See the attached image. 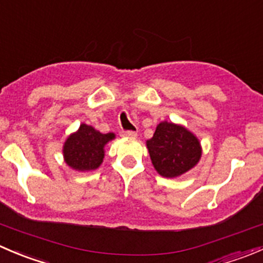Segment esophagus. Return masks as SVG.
<instances>
[{"mask_svg": "<svg viewBox=\"0 0 263 263\" xmlns=\"http://www.w3.org/2000/svg\"><path fill=\"white\" fill-rule=\"evenodd\" d=\"M121 136H123V137H136L137 132L136 131H122Z\"/></svg>", "mask_w": 263, "mask_h": 263, "instance_id": "1", "label": "esophagus"}]
</instances>
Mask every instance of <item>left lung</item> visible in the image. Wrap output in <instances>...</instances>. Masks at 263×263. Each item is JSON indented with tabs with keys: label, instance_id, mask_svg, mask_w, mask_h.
<instances>
[{
	"label": "left lung",
	"instance_id": "left-lung-1",
	"mask_svg": "<svg viewBox=\"0 0 263 263\" xmlns=\"http://www.w3.org/2000/svg\"><path fill=\"white\" fill-rule=\"evenodd\" d=\"M146 146L154 168L165 178H176L191 171L202 154L200 141L192 132L166 121L158 124Z\"/></svg>",
	"mask_w": 263,
	"mask_h": 263
}]
</instances>
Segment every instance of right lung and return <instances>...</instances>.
Masks as SVG:
<instances>
[{"mask_svg":"<svg viewBox=\"0 0 263 263\" xmlns=\"http://www.w3.org/2000/svg\"><path fill=\"white\" fill-rule=\"evenodd\" d=\"M115 137L112 132L100 134L94 127L82 123L75 134L67 137L63 145L66 164L80 172L99 168L104 159V146Z\"/></svg>","mask_w":263,"mask_h":263,"instance_id":"obj_1","label":"right lung"}]
</instances>
